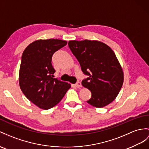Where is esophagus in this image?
Segmentation results:
<instances>
[{"mask_svg": "<svg viewBox=\"0 0 149 149\" xmlns=\"http://www.w3.org/2000/svg\"><path fill=\"white\" fill-rule=\"evenodd\" d=\"M75 86L77 87V88H80V87L82 86L81 83L79 82V81H77V83H76V84H75Z\"/></svg>", "mask_w": 149, "mask_h": 149, "instance_id": "34e87169", "label": "esophagus"}]
</instances>
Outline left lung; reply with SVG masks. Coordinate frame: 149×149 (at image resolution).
<instances>
[{
    "mask_svg": "<svg viewBox=\"0 0 149 149\" xmlns=\"http://www.w3.org/2000/svg\"><path fill=\"white\" fill-rule=\"evenodd\" d=\"M68 45L88 76L81 81L92 93L87 102L99 108L112 102L123 83V72L113 50L102 42L88 40L70 41Z\"/></svg>",
    "mask_w": 149,
    "mask_h": 149,
    "instance_id": "obj_1",
    "label": "left lung"
}]
</instances>
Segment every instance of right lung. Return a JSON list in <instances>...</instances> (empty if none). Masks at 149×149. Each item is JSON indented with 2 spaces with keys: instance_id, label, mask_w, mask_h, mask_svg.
Wrapping results in <instances>:
<instances>
[{
  "instance_id": "obj_1",
  "label": "right lung",
  "mask_w": 149,
  "mask_h": 149,
  "mask_svg": "<svg viewBox=\"0 0 149 149\" xmlns=\"http://www.w3.org/2000/svg\"><path fill=\"white\" fill-rule=\"evenodd\" d=\"M58 39L39 40L30 43L23 53L19 83L24 95L43 109L55 106L62 100L71 85L53 77V54L66 45Z\"/></svg>"
}]
</instances>
